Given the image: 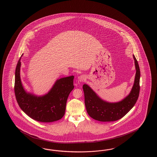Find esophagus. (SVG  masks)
Instances as JSON below:
<instances>
[{"label": "esophagus", "mask_w": 157, "mask_h": 157, "mask_svg": "<svg viewBox=\"0 0 157 157\" xmlns=\"http://www.w3.org/2000/svg\"><path fill=\"white\" fill-rule=\"evenodd\" d=\"M78 82H85L86 81V77L83 75H79V76L78 77Z\"/></svg>", "instance_id": "obj_1"}]
</instances>
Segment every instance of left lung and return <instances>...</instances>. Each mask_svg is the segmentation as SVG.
Here are the masks:
<instances>
[{
	"label": "left lung",
	"mask_w": 157,
	"mask_h": 157,
	"mask_svg": "<svg viewBox=\"0 0 157 157\" xmlns=\"http://www.w3.org/2000/svg\"><path fill=\"white\" fill-rule=\"evenodd\" d=\"M133 58L136 69L134 83L130 94L122 101L116 103L106 102L99 97L88 85H83L86 110L92 118L101 122L115 121L123 117L135 105L140 94V74L134 55Z\"/></svg>",
	"instance_id": "left-lung-1"
}]
</instances>
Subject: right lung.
Here are the masks:
<instances>
[{"label":"right lung","mask_w":157,"mask_h":157,"mask_svg":"<svg viewBox=\"0 0 157 157\" xmlns=\"http://www.w3.org/2000/svg\"><path fill=\"white\" fill-rule=\"evenodd\" d=\"M21 59L15 70L14 86L19 106L29 117L38 122H52L59 120L64 115L68 95L74 88V76L58 79L48 93L38 97L27 93L23 87L20 76Z\"/></svg>","instance_id":"1"}]
</instances>
